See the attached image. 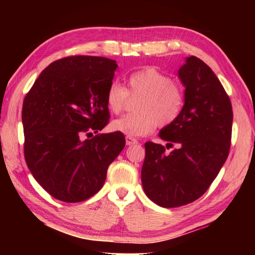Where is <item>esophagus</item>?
Here are the masks:
<instances>
[{"instance_id":"obj_1","label":"esophagus","mask_w":255,"mask_h":255,"mask_svg":"<svg viewBox=\"0 0 255 255\" xmlns=\"http://www.w3.org/2000/svg\"><path fill=\"white\" fill-rule=\"evenodd\" d=\"M125 141H127V145H128V146L134 145V144H137V142H138L137 139L132 138V137H127V138H125Z\"/></svg>"}]
</instances>
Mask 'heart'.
I'll list each match as a JSON object with an SVG mask.
<instances>
[{
    "label": "heart",
    "mask_w": 255,
    "mask_h": 255,
    "mask_svg": "<svg viewBox=\"0 0 255 255\" xmlns=\"http://www.w3.org/2000/svg\"><path fill=\"white\" fill-rule=\"evenodd\" d=\"M128 88L118 82L110 83L106 103L111 114H121L128 97H135V113L118 118L111 123V130L128 137H141L154 130L156 124L167 127L175 122L184 107V92L179 83L154 67L132 73L127 80Z\"/></svg>",
    "instance_id": "b5f03b06"
}]
</instances>
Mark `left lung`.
I'll return each mask as SVG.
<instances>
[{
    "mask_svg": "<svg viewBox=\"0 0 255 255\" xmlns=\"http://www.w3.org/2000/svg\"><path fill=\"white\" fill-rule=\"evenodd\" d=\"M184 90L183 110L160 131L165 146L145 142L141 183L149 200L162 208L189 204L209 189L228 159L233 113L221 81L194 55L179 69Z\"/></svg>",
    "mask_w": 255,
    "mask_h": 255,
    "instance_id": "8db88e82",
    "label": "left lung"
}]
</instances>
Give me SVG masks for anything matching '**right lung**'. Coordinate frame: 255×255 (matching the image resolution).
I'll use <instances>...</instances> for the list:
<instances>
[{
  "mask_svg": "<svg viewBox=\"0 0 255 255\" xmlns=\"http://www.w3.org/2000/svg\"><path fill=\"white\" fill-rule=\"evenodd\" d=\"M117 67L116 61L103 57L59 59L40 73L24 99L26 165L59 201L76 203L94 196L124 148L121 132L85 138L108 124L106 94Z\"/></svg>",
  "mask_w": 255,
  "mask_h": 255,
  "instance_id": "right-lung-1",
  "label": "right lung"
}]
</instances>
